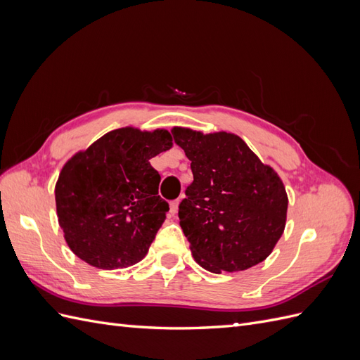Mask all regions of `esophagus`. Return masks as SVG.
Returning a JSON list of instances; mask_svg holds the SVG:
<instances>
[{"label": "esophagus", "mask_w": 360, "mask_h": 360, "mask_svg": "<svg viewBox=\"0 0 360 360\" xmlns=\"http://www.w3.org/2000/svg\"><path fill=\"white\" fill-rule=\"evenodd\" d=\"M179 204H180V200H174V201L169 202V212H171L172 216L177 214V212H179Z\"/></svg>", "instance_id": "esophagus-1"}]
</instances>
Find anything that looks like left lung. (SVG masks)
Segmentation results:
<instances>
[{
	"instance_id": "1",
	"label": "left lung",
	"mask_w": 360,
	"mask_h": 360,
	"mask_svg": "<svg viewBox=\"0 0 360 360\" xmlns=\"http://www.w3.org/2000/svg\"><path fill=\"white\" fill-rule=\"evenodd\" d=\"M171 134L193 174L179 217L195 261L213 274L264 261L287 221L288 198L278 174L234 134L184 127Z\"/></svg>"
}]
</instances>
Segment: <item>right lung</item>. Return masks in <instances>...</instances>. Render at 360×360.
<instances>
[{
  "label": "right lung",
  "mask_w": 360,
  "mask_h": 360,
  "mask_svg": "<svg viewBox=\"0 0 360 360\" xmlns=\"http://www.w3.org/2000/svg\"><path fill=\"white\" fill-rule=\"evenodd\" d=\"M172 147L168 130L105 134L63 167L56 184L58 224L72 252L112 270L143 259L167 217L150 159Z\"/></svg>",
  "instance_id": "add662e5"
}]
</instances>
